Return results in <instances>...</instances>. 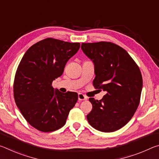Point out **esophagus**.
Listing matches in <instances>:
<instances>
[{"instance_id":"34e87169","label":"esophagus","mask_w":159,"mask_h":159,"mask_svg":"<svg viewBox=\"0 0 159 159\" xmlns=\"http://www.w3.org/2000/svg\"><path fill=\"white\" fill-rule=\"evenodd\" d=\"M78 98H79V101H83V100H86L88 99L87 97L83 95L82 93H79V95H78Z\"/></svg>"}]
</instances>
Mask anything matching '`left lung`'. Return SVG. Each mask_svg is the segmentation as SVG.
<instances>
[{
  "label": "left lung",
  "mask_w": 159,
  "mask_h": 159,
  "mask_svg": "<svg viewBox=\"0 0 159 159\" xmlns=\"http://www.w3.org/2000/svg\"><path fill=\"white\" fill-rule=\"evenodd\" d=\"M81 49L95 66L93 85L107 93L99 101L89 99L93 109L88 121L99 131L117 130L127 124L138 107L142 89L140 70L123 48L112 43H83Z\"/></svg>",
  "instance_id": "1"
}]
</instances>
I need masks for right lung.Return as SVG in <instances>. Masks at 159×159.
Returning <instances> with one entry per match:
<instances>
[{
	"instance_id": "right-lung-1",
	"label": "right lung",
	"mask_w": 159,
	"mask_h": 159,
	"mask_svg": "<svg viewBox=\"0 0 159 159\" xmlns=\"http://www.w3.org/2000/svg\"><path fill=\"white\" fill-rule=\"evenodd\" d=\"M79 48V43L48 38L29 48L21 59L15 77V101L37 130L47 133L61 128L76 103V93H61L52 83L61 76L67 61Z\"/></svg>"
}]
</instances>
